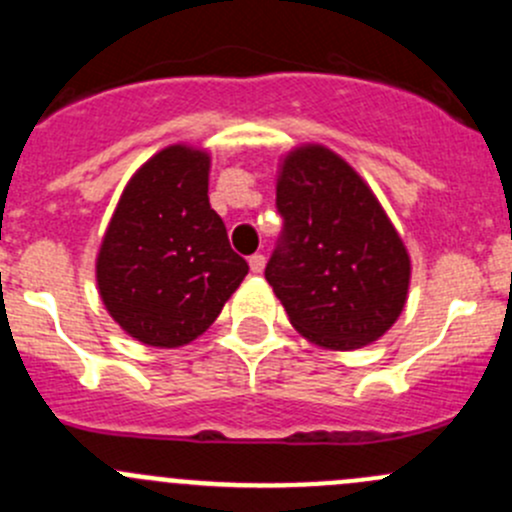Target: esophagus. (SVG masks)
I'll use <instances>...</instances> for the list:
<instances>
[{"instance_id":"obj_1","label":"esophagus","mask_w":512,"mask_h":512,"mask_svg":"<svg viewBox=\"0 0 512 512\" xmlns=\"http://www.w3.org/2000/svg\"><path fill=\"white\" fill-rule=\"evenodd\" d=\"M250 270L252 272H262V270H265V255L255 252V255L250 257Z\"/></svg>"}]
</instances>
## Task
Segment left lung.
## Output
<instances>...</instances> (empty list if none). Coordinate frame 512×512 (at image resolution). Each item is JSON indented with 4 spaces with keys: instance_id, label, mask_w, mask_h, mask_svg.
Returning <instances> with one entry per match:
<instances>
[{
    "instance_id": "8db88e82",
    "label": "left lung",
    "mask_w": 512,
    "mask_h": 512,
    "mask_svg": "<svg viewBox=\"0 0 512 512\" xmlns=\"http://www.w3.org/2000/svg\"><path fill=\"white\" fill-rule=\"evenodd\" d=\"M277 213L265 277L292 327L342 352L376 342L404 309L411 262L369 185L329 148H297L282 163Z\"/></svg>"
}]
</instances>
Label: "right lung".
<instances>
[{"label":"right lung","mask_w":512,"mask_h":512,"mask_svg":"<svg viewBox=\"0 0 512 512\" xmlns=\"http://www.w3.org/2000/svg\"><path fill=\"white\" fill-rule=\"evenodd\" d=\"M210 156L170 146L131 178L101 242L98 292L148 347H183L218 319L247 275L210 208Z\"/></svg>","instance_id":"1"}]
</instances>
